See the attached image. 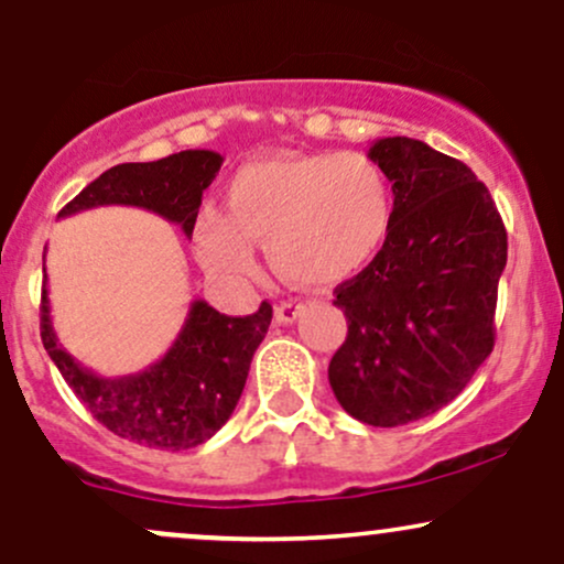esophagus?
<instances>
[{
  "mask_svg": "<svg viewBox=\"0 0 564 564\" xmlns=\"http://www.w3.org/2000/svg\"><path fill=\"white\" fill-rule=\"evenodd\" d=\"M302 313H304V304L296 302V300L275 304V321L278 323H286V326H289V323H294L296 318H300Z\"/></svg>",
  "mask_w": 564,
  "mask_h": 564,
  "instance_id": "esophagus-1",
  "label": "esophagus"
}]
</instances>
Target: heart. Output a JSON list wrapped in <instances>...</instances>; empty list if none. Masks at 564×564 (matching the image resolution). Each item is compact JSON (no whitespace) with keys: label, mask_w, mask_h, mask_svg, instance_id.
Listing matches in <instances>:
<instances>
[{"label":"heart","mask_w":564,"mask_h":564,"mask_svg":"<svg viewBox=\"0 0 564 564\" xmlns=\"http://www.w3.org/2000/svg\"><path fill=\"white\" fill-rule=\"evenodd\" d=\"M392 215L390 180L366 153H278L232 174L225 212H198L193 246L209 273L246 281L257 273L254 241H268L278 273L326 286L379 254Z\"/></svg>","instance_id":"1"}]
</instances>
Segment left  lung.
<instances>
[{
	"mask_svg": "<svg viewBox=\"0 0 564 564\" xmlns=\"http://www.w3.org/2000/svg\"><path fill=\"white\" fill-rule=\"evenodd\" d=\"M368 156L392 183V228L334 291L347 339L328 381L352 419L400 426L448 405L494 349L507 230L462 161L411 138H381Z\"/></svg>",
	"mask_w": 564,
	"mask_h": 564,
	"instance_id": "left-lung-1",
	"label": "left lung"
}]
</instances>
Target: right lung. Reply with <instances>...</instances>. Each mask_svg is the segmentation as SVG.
<instances>
[{
	"label": "right lung",
	"instance_id": "obj_1",
	"mask_svg": "<svg viewBox=\"0 0 564 564\" xmlns=\"http://www.w3.org/2000/svg\"><path fill=\"white\" fill-rule=\"evenodd\" d=\"M223 156L215 151H180L148 164H119L89 183L57 217L95 206H140L180 225L187 238L198 217L200 196L217 177ZM268 302L243 318L217 313L193 300L185 326L164 358L129 377H97L57 341L42 289V341L57 371L87 411L113 435L159 451H187L223 430L236 411L251 358L268 334Z\"/></svg>",
	"mask_w": 564,
	"mask_h": 564
}]
</instances>
